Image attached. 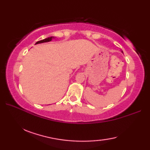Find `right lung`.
<instances>
[{
    "mask_svg": "<svg viewBox=\"0 0 150 150\" xmlns=\"http://www.w3.org/2000/svg\"><path fill=\"white\" fill-rule=\"evenodd\" d=\"M52 37H49V38H47V39H43V40H39V41H37V42H36V44H39V43H43V42H49V41H51L52 40Z\"/></svg>",
    "mask_w": 150,
    "mask_h": 150,
    "instance_id": "obj_1",
    "label": "right lung"
}]
</instances>
